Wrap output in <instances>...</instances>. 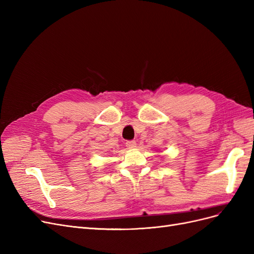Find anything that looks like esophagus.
Masks as SVG:
<instances>
[{
	"instance_id": "1",
	"label": "esophagus",
	"mask_w": 254,
	"mask_h": 254,
	"mask_svg": "<svg viewBox=\"0 0 254 254\" xmlns=\"http://www.w3.org/2000/svg\"><path fill=\"white\" fill-rule=\"evenodd\" d=\"M135 145H136L135 141H127V142H126V147H127V148H129V149H132V148H134V147H135Z\"/></svg>"
}]
</instances>
